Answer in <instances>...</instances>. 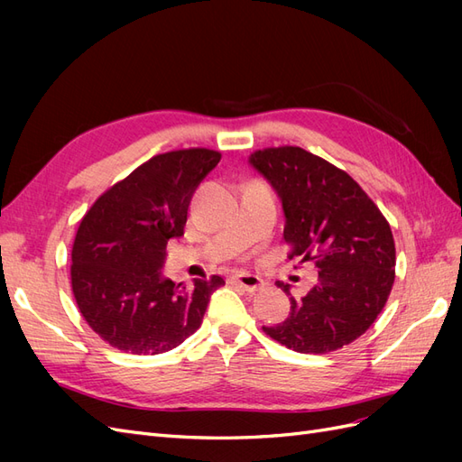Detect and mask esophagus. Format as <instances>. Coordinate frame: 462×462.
<instances>
[{"label":"esophagus","mask_w":462,"mask_h":462,"mask_svg":"<svg viewBox=\"0 0 462 462\" xmlns=\"http://www.w3.org/2000/svg\"><path fill=\"white\" fill-rule=\"evenodd\" d=\"M229 282L231 283H235V285H241V287H245L246 291H258L262 285H263V282L262 279L258 277V275H254V273H246V272H236V273H233L231 277H229Z\"/></svg>","instance_id":"esophagus-1"}]
</instances>
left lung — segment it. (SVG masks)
Segmentation results:
<instances>
[{"label": "left lung", "mask_w": 462, "mask_h": 462, "mask_svg": "<svg viewBox=\"0 0 462 462\" xmlns=\"http://www.w3.org/2000/svg\"><path fill=\"white\" fill-rule=\"evenodd\" d=\"M248 162L282 199L289 258L318 270V283L291 297L287 319L263 331L297 353L337 351L374 324L393 287L389 223L351 175L299 146L258 150ZM277 287L291 295V285Z\"/></svg>", "instance_id": "8db88e82"}]
</instances>
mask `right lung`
Masks as SVG:
<instances>
[{
    "label": "right lung",
    "instance_id": "obj_1",
    "mask_svg": "<svg viewBox=\"0 0 462 462\" xmlns=\"http://www.w3.org/2000/svg\"><path fill=\"white\" fill-rule=\"evenodd\" d=\"M221 153L190 148L160 153L107 189L82 217L71 253L79 310L100 337L131 355H162L202 324L223 277L192 287L162 275L165 246L185 233L194 190Z\"/></svg>",
    "mask_w": 462,
    "mask_h": 462
}]
</instances>
